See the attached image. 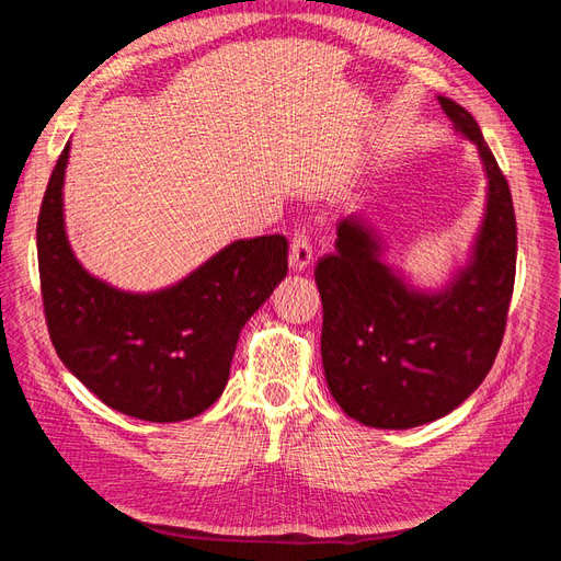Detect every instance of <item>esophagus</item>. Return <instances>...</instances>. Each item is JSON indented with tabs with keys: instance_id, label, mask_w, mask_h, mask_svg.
<instances>
[{
	"instance_id": "esophagus-1",
	"label": "esophagus",
	"mask_w": 561,
	"mask_h": 561,
	"mask_svg": "<svg viewBox=\"0 0 561 561\" xmlns=\"http://www.w3.org/2000/svg\"><path fill=\"white\" fill-rule=\"evenodd\" d=\"M313 262V245L307 229H297L290 243V266L293 271H304Z\"/></svg>"
}]
</instances>
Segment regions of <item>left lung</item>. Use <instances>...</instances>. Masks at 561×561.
<instances>
[{
    "label": "left lung",
    "instance_id": "left-lung-1",
    "mask_svg": "<svg viewBox=\"0 0 561 561\" xmlns=\"http://www.w3.org/2000/svg\"><path fill=\"white\" fill-rule=\"evenodd\" d=\"M437 100L478 145L489 180L470 262L445 290L419 293L381 262V239L367 219L348 215L336 225V250L316 266L328 388L371 428H414L456 410L496 360L515 287L511 186L472 114Z\"/></svg>",
    "mask_w": 561,
    "mask_h": 561
}]
</instances>
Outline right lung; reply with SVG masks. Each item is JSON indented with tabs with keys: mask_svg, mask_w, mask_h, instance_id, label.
Wrapping results in <instances>:
<instances>
[{
	"mask_svg": "<svg viewBox=\"0 0 561 561\" xmlns=\"http://www.w3.org/2000/svg\"><path fill=\"white\" fill-rule=\"evenodd\" d=\"M70 142L37 219L50 342L65 367L112 410L154 423L192 419L222 396L239 334L287 274L285 236L236 241L159 293L116 290L67 243L62 182Z\"/></svg>",
	"mask_w": 561,
	"mask_h": 561,
	"instance_id": "obj_1",
	"label": "right lung"
}]
</instances>
